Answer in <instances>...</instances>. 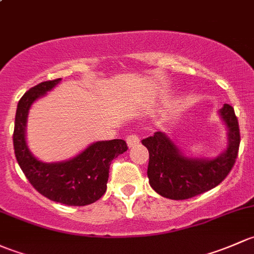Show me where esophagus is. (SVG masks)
Returning <instances> with one entry per match:
<instances>
[{"label": "esophagus", "instance_id": "1", "mask_svg": "<svg viewBox=\"0 0 254 254\" xmlns=\"http://www.w3.org/2000/svg\"><path fill=\"white\" fill-rule=\"evenodd\" d=\"M126 143L128 148H133V146L139 144V137L137 134H129L126 138Z\"/></svg>", "mask_w": 254, "mask_h": 254}]
</instances>
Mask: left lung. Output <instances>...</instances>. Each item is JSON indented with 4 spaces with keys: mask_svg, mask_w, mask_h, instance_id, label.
Returning a JSON list of instances; mask_svg holds the SVG:
<instances>
[{
    "mask_svg": "<svg viewBox=\"0 0 254 254\" xmlns=\"http://www.w3.org/2000/svg\"><path fill=\"white\" fill-rule=\"evenodd\" d=\"M226 126V148L215 158L187 155L165 132L142 140L149 151V185L158 194L174 200L188 199L216 187L229 175L240 145L239 121L229 104L219 110Z\"/></svg>",
    "mask_w": 254,
    "mask_h": 254,
    "instance_id": "8db88e82",
    "label": "left lung"
}]
</instances>
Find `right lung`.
Segmentation results:
<instances>
[{
  "label": "right lung",
  "instance_id": "right-lung-1",
  "mask_svg": "<svg viewBox=\"0 0 254 254\" xmlns=\"http://www.w3.org/2000/svg\"><path fill=\"white\" fill-rule=\"evenodd\" d=\"M61 78L35 85L19 100L15 112L13 145L14 154L25 177L44 197L72 206L91 204L106 192L110 164L127 150L122 139L91 143L73 158L57 163L39 160L27 144L25 129L29 110L38 99L60 84Z\"/></svg>",
  "mask_w": 254,
  "mask_h": 254
}]
</instances>
